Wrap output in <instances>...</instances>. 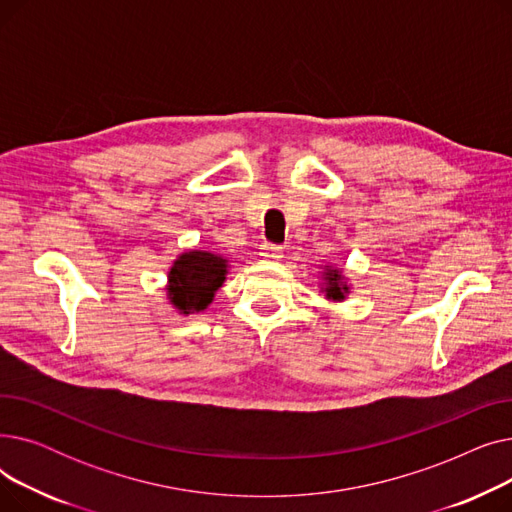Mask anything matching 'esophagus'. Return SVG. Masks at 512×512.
Returning a JSON list of instances; mask_svg holds the SVG:
<instances>
[{
  "mask_svg": "<svg viewBox=\"0 0 512 512\" xmlns=\"http://www.w3.org/2000/svg\"><path fill=\"white\" fill-rule=\"evenodd\" d=\"M259 255L267 261H280L284 257V249L280 245H272V242H263L259 247Z\"/></svg>",
  "mask_w": 512,
  "mask_h": 512,
  "instance_id": "esophagus-1",
  "label": "esophagus"
}]
</instances>
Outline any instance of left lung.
<instances>
[{"label":"left lung","instance_id":"8db88e82","mask_svg":"<svg viewBox=\"0 0 512 512\" xmlns=\"http://www.w3.org/2000/svg\"><path fill=\"white\" fill-rule=\"evenodd\" d=\"M324 278H326V297L332 301H342L344 294L348 292V286L342 284L340 272L328 267V270L324 272Z\"/></svg>","mask_w":512,"mask_h":512}]
</instances>
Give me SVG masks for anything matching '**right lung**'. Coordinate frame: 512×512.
Instances as JSON below:
<instances>
[{
	"label": "right lung",
	"mask_w": 512,
	"mask_h": 512,
	"mask_svg": "<svg viewBox=\"0 0 512 512\" xmlns=\"http://www.w3.org/2000/svg\"><path fill=\"white\" fill-rule=\"evenodd\" d=\"M226 259L207 251L180 255L170 270V299L182 313L203 311L226 280Z\"/></svg>",
	"instance_id": "right-lung-1"
}]
</instances>
